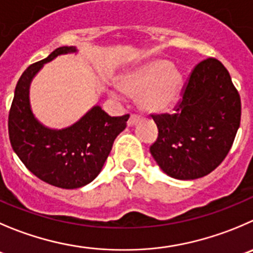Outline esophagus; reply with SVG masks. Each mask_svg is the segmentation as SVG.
<instances>
[{
	"mask_svg": "<svg viewBox=\"0 0 253 253\" xmlns=\"http://www.w3.org/2000/svg\"><path fill=\"white\" fill-rule=\"evenodd\" d=\"M138 117H136V115H130V118H129V120H128V123H126V124H128V126H134V125L136 124V123H138Z\"/></svg>",
	"mask_w": 253,
	"mask_h": 253,
	"instance_id": "obj_1",
	"label": "esophagus"
}]
</instances>
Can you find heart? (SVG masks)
<instances>
[{
  "instance_id": "heart-1",
  "label": "heart",
  "mask_w": 253,
  "mask_h": 253,
  "mask_svg": "<svg viewBox=\"0 0 253 253\" xmlns=\"http://www.w3.org/2000/svg\"><path fill=\"white\" fill-rule=\"evenodd\" d=\"M115 85L123 94L136 99L141 112L164 114L181 102L184 76L167 59L151 58L122 72Z\"/></svg>"
}]
</instances>
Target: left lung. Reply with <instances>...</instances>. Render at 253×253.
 Instances as JSON below:
<instances>
[{"mask_svg": "<svg viewBox=\"0 0 253 253\" xmlns=\"http://www.w3.org/2000/svg\"><path fill=\"white\" fill-rule=\"evenodd\" d=\"M175 112L154 117V160L177 180L210 174L230 151L241 120L240 94L220 61L208 58L195 67Z\"/></svg>", "mask_w": 253, "mask_h": 253, "instance_id": "left-lung-1", "label": "left lung"}]
</instances>
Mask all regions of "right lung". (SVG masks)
<instances>
[{
  "mask_svg": "<svg viewBox=\"0 0 253 253\" xmlns=\"http://www.w3.org/2000/svg\"><path fill=\"white\" fill-rule=\"evenodd\" d=\"M71 53H78L77 47L63 45L28 67L14 89L8 115L9 140L17 156L38 179L62 189L85 186L99 175L129 119V115L109 117L99 105L62 129L49 128L36 118L30 100L33 78L45 63Z\"/></svg>",
  "mask_w": 253,
  "mask_h": 253,
  "instance_id": "add662e5",
  "label": "right lung"
}]
</instances>
